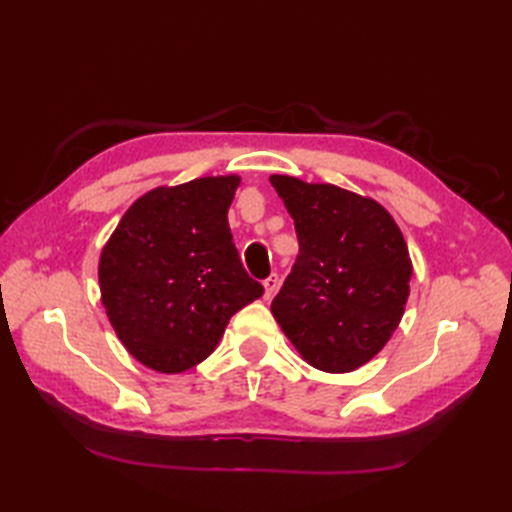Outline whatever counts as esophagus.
Returning a JSON list of instances; mask_svg holds the SVG:
<instances>
[{"label":"esophagus","instance_id":"obj_1","mask_svg":"<svg viewBox=\"0 0 512 512\" xmlns=\"http://www.w3.org/2000/svg\"><path fill=\"white\" fill-rule=\"evenodd\" d=\"M279 288V277L273 273L268 279H264V290H266V299H273V295Z\"/></svg>","mask_w":512,"mask_h":512}]
</instances>
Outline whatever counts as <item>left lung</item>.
Returning a JSON list of instances; mask_svg holds the SVG:
<instances>
[{
  "instance_id": "1",
  "label": "left lung",
  "mask_w": 512,
  "mask_h": 512,
  "mask_svg": "<svg viewBox=\"0 0 512 512\" xmlns=\"http://www.w3.org/2000/svg\"><path fill=\"white\" fill-rule=\"evenodd\" d=\"M295 220L299 255L273 317L312 367L354 372L383 350L405 314L413 273L394 217L334 184L270 176Z\"/></svg>"
}]
</instances>
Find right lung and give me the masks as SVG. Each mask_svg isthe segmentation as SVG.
Wrapping results in <instances>:
<instances>
[{"mask_svg": "<svg viewBox=\"0 0 512 512\" xmlns=\"http://www.w3.org/2000/svg\"><path fill=\"white\" fill-rule=\"evenodd\" d=\"M239 176L158 187L129 206L99 259L101 301L136 361L180 374L209 356L237 310L264 295L228 228Z\"/></svg>", "mask_w": 512, "mask_h": 512, "instance_id": "1", "label": "right lung"}]
</instances>
